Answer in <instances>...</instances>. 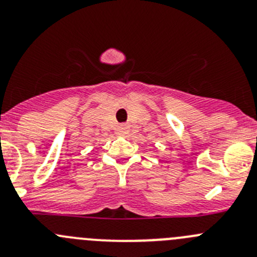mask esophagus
<instances>
[{
    "label": "esophagus",
    "instance_id": "1",
    "mask_svg": "<svg viewBox=\"0 0 257 257\" xmlns=\"http://www.w3.org/2000/svg\"><path fill=\"white\" fill-rule=\"evenodd\" d=\"M120 131L123 133H129L131 132V125L129 124H120Z\"/></svg>",
    "mask_w": 257,
    "mask_h": 257
}]
</instances>
